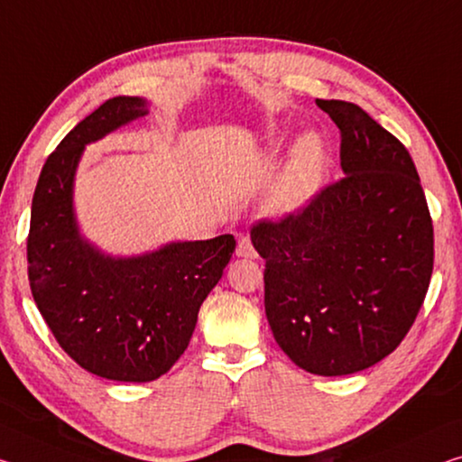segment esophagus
<instances>
[{
	"label": "esophagus",
	"mask_w": 462,
	"mask_h": 462,
	"mask_svg": "<svg viewBox=\"0 0 462 462\" xmlns=\"http://www.w3.org/2000/svg\"><path fill=\"white\" fill-rule=\"evenodd\" d=\"M236 254H238V257H243V259H254V257H257V251H254L251 238H248V236H240L238 238Z\"/></svg>",
	"instance_id": "1"
}]
</instances>
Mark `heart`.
Wrapping results in <instances>:
<instances>
[{"label": "heart", "mask_w": 462, "mask_h": 462, "mask_svg": "<svg viewBox=\"0 0 462 462\" xmlns=\"http://www.w3.org/2000/svg\"><path fill=\"white\" fill-rule=\"evenodd\" d=\"M277 148L273 129L267 131L259 156H271ZM328 177V153L325 143L317 135H304L294 143L288 162L273 191L269 195V209L275 216L298 214L309 208L314 197L320 193Z\"/></svg>", "instance_id": "heart-1"}]
</instances>
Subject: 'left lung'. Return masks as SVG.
I'll return each mask as SVG.
<instances>
[{
  "label": "left lung",
  "mask_w": 462,
  "mask_h": 462,
  "mask_svg": "<svg viewBox=\"0 0 462 462\" xmlns=\"http://www.w3.org/2000/svg\"><path fill=\"white\" fill-rule=\"evenodd\" d=\"M341 131L343 177L309 208L261 219L265 314L300 368L346 376L399 347L426 298L434 228L405 145L354 102L319 100Z\"/></svg>",
  "instance_id": "left-lung-1"
}]
</instances>
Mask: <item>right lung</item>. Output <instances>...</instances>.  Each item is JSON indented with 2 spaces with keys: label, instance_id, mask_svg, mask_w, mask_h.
<instances>
[{
  "label": "right lung",
  "instance_id": "right-lung-1",
  "mask_svg": "<svg viewBox=\"0 0 462 462\" xmlns=\"http://www.w3.org/2000/svg\"><path fill=\"white\" fill-rule=\"evenodd\" d=\"M145 115L143 98L115 97L61 139L36 182L26 245L32 298L57 343L90 374L119 383L156 380L185 354L236 248L222 234L111 257L79 234L73 177L84 148Z\"/></svg>",
  "mask_w": 462,
  "mask_h": 462
}]
</instances>
